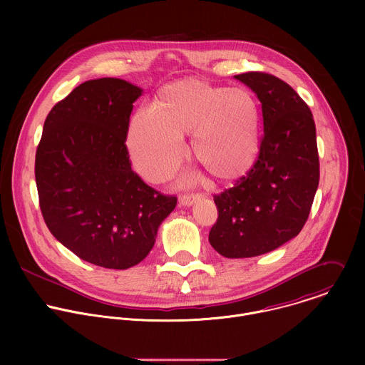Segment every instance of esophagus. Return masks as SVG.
<instances>
[{"label":"esophagus","mask_w":365,"mask_h":365,"mask_svg":"<svg viewBox=\"0 0 365 365\" xmlns=\"http://www.w3.org/2000/svg\"><path fill=\"white\" fill-rule=\"evenodd\" d=\"M199 197H200V195H182V196L179 197V203H180L182 206H190V205H193Z\"/></svg>","instance_id":"esophagus-1"}]
</instances>
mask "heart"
<instances>
[{
  "instance_id": "b5f03b06",
  "label": "heart",
  "mask_w": 365,
  "mask_h": 365,
  "mask_svg": "<svg viewBox=\"0 0 365 365\" xmlns=\"http://www.w3.org/2000/svg\"><path fill=\"white\" fill-rule=\"evenodd\" d=\"M259 120L251 91L186 78L162 88L153 111L134 114L127 147L135 169L150 182H162L183 159V137L192 134L195 159L214 178L235 180L257 159Z\"/></svg>"
}]
</instances>
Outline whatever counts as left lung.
<instances>
[{
	"label": "left lung",
	"mask_w": 365,
	"mask_h": 365,
	"mask_svg": "<svg viewBox=\"0 0 365 365\" xmlns=\"http://www.w3.org/2000/svg\"><path fill=\"white\" fill-rule=\"evenodd\" d=\"M235 79L262 102L264 134L247 175L214 196L218 220L210 242L227 258H247L302 231L319 185V155L314 115L290 85L264 72Z\"/></svg>",
	"instance_id": "8db88e82"
}]
</instances>
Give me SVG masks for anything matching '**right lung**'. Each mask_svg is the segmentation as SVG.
<instances>
[{
    "instance_id": "obj_1",
    "label": "right lung",
    "mask_w": 365,
    "mask_h": 365,
    "mask_svg": "<svg viewBox=\"0 0 365 365\" xmlns=\"http://www.w3.org/2000/svg\"><path fill=\"white\" fill-rule=\"evenodd\" d=\"M141 92L117 78L81 83L48 113L36 151L48 231L79 258L106 269L143 262L178 203L131 169L125 140Z\"/></svg>"
}]
</instances>
